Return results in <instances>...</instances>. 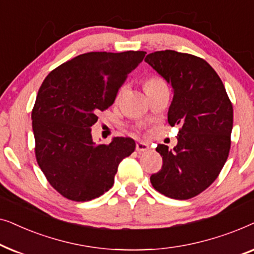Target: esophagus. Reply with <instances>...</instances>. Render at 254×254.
<instances>
[{
	"label": "esophagus",
	"mask_w": 254,
	"mask_h": 254,
	"mask_svg": "<svg viewBox=\"0 0 254 254\" xmlns=\"http://www.w3.org/2000/svg\"><path fill=\"white\" fill-rule=\"evenodd\" d=\"M136 150L138 152H144L149 150V144L145 142H137L136 143Z\"/></svg>",
	"instance_id": "obj_1"
}]
</instances>
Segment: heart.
<instances>
[{"mask_svg":"<svg viewBox=\"0 0 254 254\" xmlns=\"http://www.w3.org/2000/svg\"><path fill=\"white\" fill-rule=\"evenodd\" d=\"M163 82L161 78L159 77H156V76H152V77H149V78H147L145 79V82H144V89H145V91H147V90H149V89H152V88H155V86H158V85H161V84H163Z\"/></svg>","mask_w":254,"mask_h":254,"instance_id":"1","label":"heart"}]
</instances>
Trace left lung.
Here are the masks:
<instances>
[{
	"label": "left lung",
	"instance_id": "8db88e82",
	"mask_svg": "<svg viewBox=\"0 0 254 254\" xmlns=\"http://www.w3.org/2000/svg\"><path fill=\"white\" fill-rule=\"evenodd\" d=\"M144 61L171 85L168 121L180 126L175 148H156L163 166L150 182L165 196L190 199L214 183L227 162L232 104L221 78L203 59L166 50L148 54Z\"/></svg>",
	"mask_w": 254,
	"mask_h": 254
}]
</instances>
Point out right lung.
Segmentation results:
<instances>
[{
  "label": "right lung",
  "mask_w": 254,
  "mask_h": 254,
  "mask_svg": "<svg viewBox=\"0 0 254 254\" xmlns=\"http://www.w3.org/2000/svg\"><path fill=\"white\" fill-rule=\"evenodd\" d=\"M145 54H81L55 68L41 84L31 117L37 162L67 199L84 202L103 195L113 186L120 162L135 150L130 137L96 144L91 127Z\"/></svg>",
  "instance_id": "right-lung-1"
}]
</instances>
